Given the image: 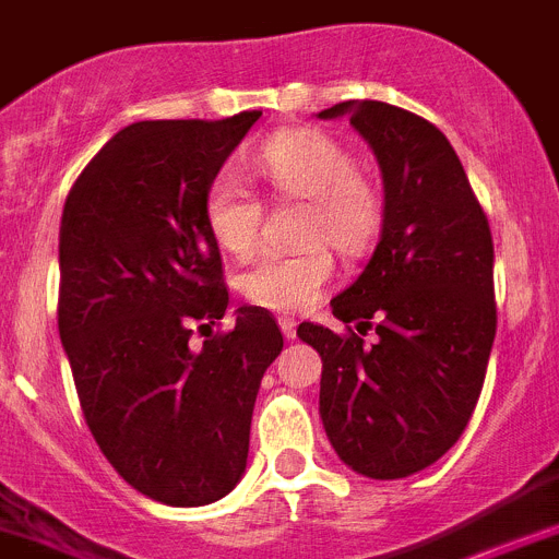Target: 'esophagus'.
<instances>
[{"instance_id":"esophagus-1","label":"esophagus","mask_w":559,"mask_h":559,"mask_svg":"<svg viewBox=\"0 0 559 559\" xmlns=\"http://www.w3.org/2000/svg\"><path fill=\"white\" fill-rule=\"evenodd\" d=\"M280 330H283V335L288 337V341H294V337H296V321L290 319V316H283V319H280Z\"/></svg>"}]
</instances>
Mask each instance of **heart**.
<instances>
[{
    "instance_id": "heart-1",
    "label": "heart",
    "mask_w": 559,
    "mask_h": 559,
    "mask_svg": "<svg viewBox=\"0 0 559 559\" xmlns=\"http://www.w3.org/2000/svg\"><path fill=\"white\" fill-rule=\"evenodd\" d=\"M252 168L269 191L301 202L299 252L263 254L240 274L249 301L269 310H305L332 280L335 260L360 258L380 238L385 199L371 177L355 168V157L332 135L319 130H283L252 152ZM263 207L235 171L210 179L204 191V222L210 235L233 258L254 252ZM328 242L324 245L323 240Z\"/></svg>"
}]
</instances>
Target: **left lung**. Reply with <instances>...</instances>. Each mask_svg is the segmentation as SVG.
I'll return each mask as SVG.
<instances>
[{
  "mask_svg": "<svg viewBox=\"0 0 559 559\" xmlns=\"http://www.w3.org/2000/svg\"><path fill=\"white\" fill-rule=\"evenodd\" d=\"M385 182L382 238L332 299L346 332L299 324L324 360L321 421L337 457L402 479L454 447L483 393L496 337L493 235L447 135L388 102H341ZM356 326L352 328L350 324ZM381 335L366 344L361 335Z\"/></svg>",
  "mask_w": 559,
  "mask_h": 559,
  "instance_id": "1",
  "label": "left lung"
}]
</instances>
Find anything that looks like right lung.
Here are the masks:
<instances>
[{"label":"right lung","mask_w":559,"mask_h":559,"mask_svg":"<svg viewBox=\"0 0 559 559\" xmlns=\"http://www.w3.org/2000/svg\"><path fill=\"white\" fill-rule=\"evenodd\" d=\"M138 121L71 186L60 222L58 330L107 463L150 499L199 507L238 485L265 368L283 332L229 305L204 191L260 119ZM207 329L193 347L192 326Z\"/></svg>","instance_id":"obj_1"}]
</instances>
